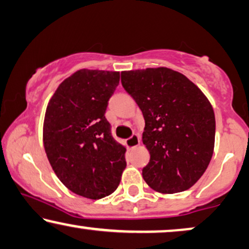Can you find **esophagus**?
<instances>
[{"instance_id": "1", "label": "esophagus", "mask_w": 249, "mask_h": 249, "mask_svg": "<svg viewBox=\"0 0 249 249\" xmlns=\"http://www.w3.org/2000/svg\"><path fill=\"white\" fill-rule=\"evenodd\" d=\"M139 144H140V137L138 134H133L130 139L126 140V147L130 149L137 148Z\"/></svg>"}]
</instances>
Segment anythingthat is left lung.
I'll return each instance as SVG.
<instances>
[{
  "label": "left lung",
  "instance_id": "1",
  "mask_svg": "<svg viewBox=\"0 0 249 249\" xmlns=\"http://www.w3.org/2000/svg\"><path fill=\"white\" fill-rule=\"evenodd\" d=\"M122 85L143 114L142 141L150 160L142 177L160 194L188 190L214 151L215 115L201 90L166 67L122 71Z\"/></svg>",
  "mask_w": 249,
  "mask_h": 249
}]
</instances>
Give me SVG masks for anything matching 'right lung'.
<instances>
[{"label":"right lung","instance_id":"add662e5","mask_svg":"<svg viewBox=\"0 0 249 249\" xmlns=\"http://www.w3.org/2000/svg\"><path fill=\"white\" fill-rule=\"evenodd\" d=\"M119 71L79 69L58 86L46 107L43 144L59 180L78 196L112 194L126 167V148L105 117Z\"/></svg>","mask_w":249,"mask_h":249}]
</instances>
